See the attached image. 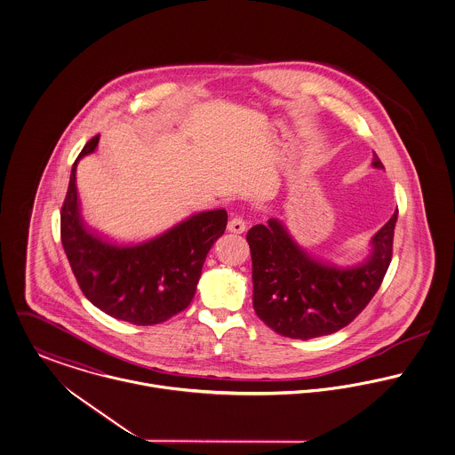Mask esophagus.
<instances>
[{"label": "esophagus", "mask_w": 455, "mask_h": 455, "mask_svg": "<svg viewBox=\"0 0 455 455\" xmlns=\"http://www.w3.org/2000/svg\"><path fill=\"white\" fill-rule=\"evenodd\" d=\"M228 232L230 234H237V235H241V234H244L245 228V223L244 220H241V218H232L230 221H228Z\"/></svg>", "instance_id": "34e87169"}]
</instances>
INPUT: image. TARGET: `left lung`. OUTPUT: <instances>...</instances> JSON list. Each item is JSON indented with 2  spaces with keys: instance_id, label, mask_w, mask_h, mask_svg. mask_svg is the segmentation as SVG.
Listing matches in <instances>:
<instances>
[{
  "instance_id": "obj_1",
  "label": "left lung",
  "mask_w": 455,
  "mask_h": 455,
  "mask_svg": "<svg viewBox=\"0 0 455 455\" xmlns=\"http://www.w3.org/2000/svg\"><path fill=\"white\" fill-rule=\"evenodd\" d=\"M372 168L385 170L374 152ZM398 210L371 239L365 259L338 267L316 259L270 218L247 232L252 259V307L275 332L292 339L332 334L360 314L378 292L391 261Z\"/></svg>"
}]
</instances>
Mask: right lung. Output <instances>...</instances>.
Returning a JSON list of instances; mask_svg holds the SVG:
<instances>
[{
  "label": "right lung",
  "instance_id": "right-lung-1",
  "mask_svg": "<svg viewBox=\"0 0 455 455\" xmlns=\"http://www.w3.org/2000/svg\"><path fill=\"white\" fill-rule=\"evenodd\" d=\"M88 141L70 172L60 212V235L83 294L102 312L135 325L161 323L185 310L197 289L203 265L227 228V211L196 212L139 244H116L84 227L77 188V163L97 150Z\"/></svg>",
  "mask_w": 455,
  "mask_h": 455
}]
</instances>
